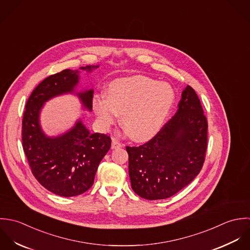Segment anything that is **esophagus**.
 <instances>
[{
    "label": "esophagus",
    "instance_id": "esophagus-1",
    "mask_svg": "<svg viewBox=\"0 0 250 250\" xmlns=\"http://www.w3.org/2000/svg\"><path fill=\"white\" fill-rule=\"evenodd\" d=\"M123 147V144L122 143H120L118 140H116V139H112V146H111V148L113 149V150H115V149H120V148H122Z\"/></svg>",
    "mask_w": 250,
    "mask_h": 250
}]
</instances>
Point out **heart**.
<instances>
[{"label": "heart", "mask_w": 250, "mask_h": 250, "mask_svg": "<svg viewBox=\"0 0 250 250\" xmlns=\"http://www.w3.org/2000/svg\"><path fill=\"white\" fill-rule=\"evenodd\" d=\"M175 102V91L166 82L142 75L119 78L110 83L106 98L93 106L104 127L122 114V124L138 142L152 138L163 126Z\"/></svg>", "instance_id": "1"}]
</instances>
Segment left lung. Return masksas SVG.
Instances as JSON below:
<instances>
[{"label":"left lung","instance_id":"8db88e82","mask_svg":"<svg viewBox=\"0 0 250 250\" xmlns=\"http://www.w3.org/2000/svg\"><path fill=\"white\" fill-rule=\"evenodd\" d=\"M175 116L148 143L126 147L133 191L144 199L169 198L202 169L208 123L195 91L187 86Z\"/></svg>","mask_w":250,"mask_h":250}]
</instances>
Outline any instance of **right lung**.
Returning a JSON list of instances; mask_svg holds the SVG:
<instances>
[{
  "mask_svg": "<svg viewBox=\"0 0 250 250\" xmlns=\"http://www.w3.org/2000/svg\"><path fill=\"white\" fill-rule=\"evenodd\" d=\"M99 66L64 69L51 75L27 101L22 121L23 149L35 178L56 195H80L93 186L100 161L111 147V139L102 133H91L80 118L66 131L47 135L42 127L41 114L47 101L63 95L76 96L82 109L92 112L94 90L79 87L80 73H91Z\"/></svg>",
  "mask_w": 250,
  "mask_h": 250,
  "instance_id": "add662e5",
  "label": "right lung"
}]
</instances>
